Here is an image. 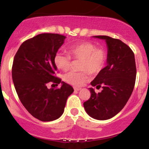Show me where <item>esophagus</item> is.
<instances>
[{
    "label": "esophagus",
    "instance_id": "obj_1",
    "mask_svg": "<svg viewBox=\"0 0 149 149\" xmlns=\"http://www.w3.org/2000/svg\"><path fill=\"white\" fill-rule=\"evenodd\" d=\"M73 89H74V90H76V91H79V90H81V88H77V87H73Z\"/></svg>",
    "mask_w": 149,
    "mask_h": 149
}]
</instances>
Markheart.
<instances>
[{"mask_svg": "<svg viewBox=\"0 0 149 149\" xmlns=\"http://www.w3.org/2000/svg\"><path fill=\"white\" fill-rule=\"evenodd\" d=\"M67 51L73 59H80V71H71L64 76V80L74 86H83L90 79V73L97 74L104 69L107 61V53L102 48L90 42H83L70 45ZM71 57L69 54L58 52L54 58V62L57 69L68 71L71 67Z\"/></svg>", "mask_w": 149, "mask_h": 149, "instance_id": "obj_1", "label": "heart"}]
</instances>
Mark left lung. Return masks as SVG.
Returning a JSON list of instances; mask_svg holds the SVG:
<instances>
[{"instance_id":"8db88e82","label":"left lung","mask_w":149,"mask_h":149,"mask_svg":"<svg viewBox=\"0 0 149 149\" xmlns=\"http://www.w3.org/2000/svg\"><path fill=\"white\" fill-rule=\"evenodd\" d=\"M93 37L107 43V66L90 83L92 87H102V92L89 88L91 96L83 106L92 118L104 120L118 113L129 100L136 80V64L132 50L123 42L107 36Z\"/></svg>"}]
</instances>
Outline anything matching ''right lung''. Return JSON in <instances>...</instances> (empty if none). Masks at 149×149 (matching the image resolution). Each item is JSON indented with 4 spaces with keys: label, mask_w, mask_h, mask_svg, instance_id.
I'll return each instance as SVG.
<instances>
[{
    "label": "right lung",
    "mask_w": 149,
    "mask_h": 149,
    "mask_svg": "<svg viewBox=\"0 0 149 149\" xmlns=\"http://www.w3.org/2000/svg\"><path fill=\"white\" fill-rule=\"evenodd\" d=\"M65 39L59 34H39L20 45L13 61L12 76L19 98L26 109L41 121L59 118L73 92L71 85L54 76L57 70L54 56ZM49 82L61 83V87L48 89Z\"/></svg>",
    "instance_id": "1"
}]
</instances>
